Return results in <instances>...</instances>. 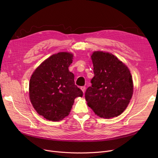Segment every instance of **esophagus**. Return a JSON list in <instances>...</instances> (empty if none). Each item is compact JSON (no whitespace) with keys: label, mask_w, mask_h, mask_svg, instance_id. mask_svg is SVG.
I'll return each instance as SVG.
<instances>
[{"label":"esophagus","mask_w":158,"mask_h":158,"mask_svg":"<svg viewBox=\"0 0 158 158\" xmlns=\"http://www.w3.org/2000/svg\"><path fill=\"white\" fill-rule=\"evenodd\" d=\"M81 89L82 91V92L85 93V89H86V87L85 86H82V87H81Z\"/></svg>","instance_id":"1"}]
</instances>
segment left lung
Returning a JSON list of instances; mask_svg holds the SVG:
<instances>
[{"mask_svg":"<svg viewBox=\"0 0 158 158\" xmlns=\"http://www.w3.org/2000/svg\"><path fill=\"white\" fill-rule=\"evenodd\" d=\"M94 77L86 91L88 106L103 118L118 117L133 94V81L126 64L111 53L97 51L91 55Z\"/></svg>","mask_w":158,"mask_h":158,"instance_id":"obj_1","label":"left lung"}]
</instances>
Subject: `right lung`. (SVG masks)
<instances>
[{
  "mask_svg": "<svg viewBox=\"0 0 158 158\" xmlns=\"http://www.w3.org/2000/svg\"><path fill=\"white\" fill-rule=\"evenodd\" d=\"M71 52L52 54L33 72L29 81L30 101L36 111L53 122L70 114L75 98L83 93L74 83V75L69 70L73 61Z\"/></svg>",
  "mask_w": 158,
  "mask_h": 158,
  "instance_id": "obj_1",
  "label": "right lung"
}]
</instances>
